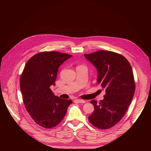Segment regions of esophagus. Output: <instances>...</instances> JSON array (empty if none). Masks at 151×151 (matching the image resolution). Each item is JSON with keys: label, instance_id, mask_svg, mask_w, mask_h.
Instances as JSON below:
<instances>
[{"label": "esophagus", "instance_id": "34e87169", "mask_svg": "<svg viewBox=\"0 0 151 151\" xmlns=\"http://www.w3.org/2000/svg\"><path fill=\"white\" fill-rule=\"evenodd\" d=\"M76 101H77L78 103H86V101H84V100L81 99H76Z\"/></svg>", "mask_w": 151, "mask_h": 151}]
</instances>
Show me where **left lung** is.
Listing matches in <instances>:
<instances>
[{
  "label": "left lung",
  "mask_w": 151,
  "mask_h": 151,
  "mask_svg": "<svg viewBox=\"0 0 151 151\" xmlns=\"http://www.w3.org/2000/svg\"><path fill=\"white\" fill-rule=\"evenodd\" d=\"M84 55L96 68L97 83L106 91L103 100L91 101L94 110L88 119L96 128L108 129L120 121L134 97L133 71L129 62L119 53L100 50Z\"/></svg>",
  "instance_id": "1"
}]
</instances>
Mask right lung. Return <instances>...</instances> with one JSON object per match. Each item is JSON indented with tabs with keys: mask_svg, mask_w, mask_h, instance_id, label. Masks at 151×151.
I'll use <instances>...</instances> for the list:
<instances>
[{
	"mask_svg": "<svg viewBox=\"0 0 151 151\" xmlns=\"http://www.w3.org/2000/svg\"><path fill=\"white\" fill-rule=\"evenodd\" d=\"M72 55L58 52H43L29 59L20 77V89L27 111L41 127L50 129L64 118L70 99L55 96L50 87L55 85L59 67Z\"/></svg>",
	"mask_w": 151,
	"mask_h": 151,
	"instance_id": "right-lung-1",
	"label": "right lung"
}]
</instances>
